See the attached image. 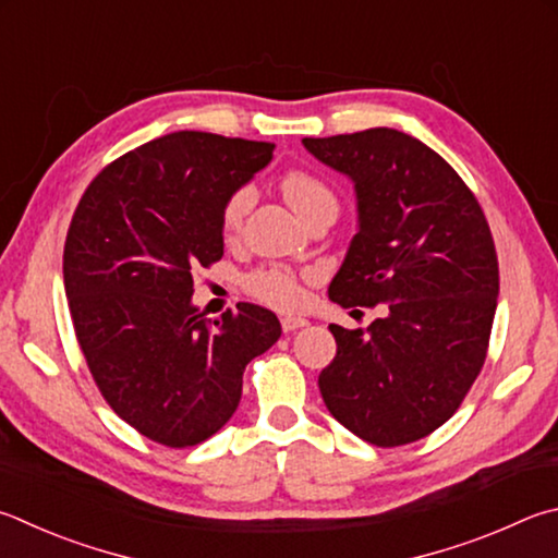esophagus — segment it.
<instances>
[{
    "label": "esophagus",
    "mask_w": 558,
    "mask_h": 558,
    "mask_svg": "<svg viewBox=\"0 0 558 558\" xmlns=\"http://www.w3.org/2000/svg\"><path fill=\"white\" fill-rule=\"evenodd\" d=\"M307 319L305 317H282L280 319V327H282V331L286 333H292V331H298V329H302V327H307Z\"/></svg>",
    "instance_id": "esophagus-1"
}]
</instances>
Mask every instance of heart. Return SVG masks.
Wrapping results in <instances>:
<instances>
[{
	"mask_svg": "<svg viewBox=\"0 0 558 558\" xmlns=\"http://www.w3.org/2000/svg\"><path fill=\"white\" fill-rule=\"evenodd\" d=\"M282 195H286L292 209L305 221L317 209L337 205L333 190L319 175L310 173V170H290L282 178ZM253 202H256V190H253V185H241L227 197L225 207H221V234H225V239H236L241 234ZM307 276L310 272H298L288 266L270 263V266H260L246 272L241 286H244L253 300H258L272 310L288 312L298 310L302 300H305L302 282H305Z\"/></svg>",
	"mask_w": 558,
	"mask_h": 558,
	"instance_id": "b5f03b06",
	"label": "heart"
}]
</instances>
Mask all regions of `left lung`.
<instances>
[{"label": "left lung", "instance_id": "1", "mask_svg": "<svg viewBox=\"0 0 558 558\" xmlns=\"http://www.w3.org/2000/svg\"><path fill=\"white\" fill-rule=\"evenodd\" d=\"M302 144L359 197V234L329 298L388 305L366 329L329 324L337 356L319 373L324 404L373 447L412 444L461 408L488 356L500 290L488 219L447 160L402 131Z\"/></svg>", "mask_w": 558, "mask_h": 558}]
</instances>
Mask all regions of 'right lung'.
Wrapping results in <instances>:
<instances>
[{
    "label": "right lung",
    "mask_w": 558,
    "mask_h": 558,
    "mask_svg": "<svg viewBox=\"0 0 558 558\" xmlns=\"http://www.w3.org/2000/svg\"><path fill=\"white\" fill-rule=\"evenodd\" d=\"M276 144L178 131L102 168L70 221L63 280L80 351L102 398L170 449L209 439L241 400L251 359L280 339L266 307L219 319L190 305L192 272L225 256L221 207Z\"/></svg>",
    "instance_id": "right-lung-1"
}]
</instances>
